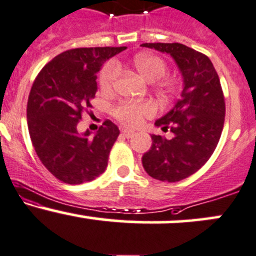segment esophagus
Segmentation results:
<instances>
[{"mask_svg": "<svg viewBox=\"0 0 256 256\" xmlns=\"http://www.w3.org/2000/svg\"><path fill=\"white\" fill-rule=\"evenodd\" d=\"M122 136L126 137V138H131V137L134 134L132 130H128V128H124V130L122 131Z\"/></svg>", "mask_w": 256, "mask_h": 256, "instance_id": "34e87169", "label": "esophagus"}]
</instances>
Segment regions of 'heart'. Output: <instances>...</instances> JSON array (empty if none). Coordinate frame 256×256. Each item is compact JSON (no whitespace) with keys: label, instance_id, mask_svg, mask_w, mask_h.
I'll return each instance as SVG.
<instances>
[{"label":"heart","instance_id":"b5f03b06","mask_svg":"<svg viewBox=\"0 0 256 256\" xmlns=\"http://www.w3.org/2000/svg\"><path fill=\"white\" fill-rule=\"evenodd\" d=\"M134 66L137 72L147 81L154 82L166 74L168 66L158 56L150 53H141L134 60ZM120 74V66L118 62L112 60L103 68L100 76V84L103 91H109L113 87L115 80ZM156 114V106L150 102L122 103L114 109V115L124 125L136 128L144 122L147 118Z\"/></svg>","mask_w":256,"mask_h":256}]
</instances>
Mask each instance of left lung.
I'll return each mask as SVG.
<instances>
[{"instance_id": "8db88e82", "label": "left lung", "mask_w": 256, "mask_h": 256, "mask_svg": "<svg viewBox=\"0 0 256 256\" xmlns=\"http://www.w3.org/2000/svg\"><path fill=\"white\" fill-rule=\"evenodd\" d=\"M168 53L181 72V100L154 125L172 132V138L150 134L152 147L142 156L150 178L178 182L193 175L214 153L224 122L220 78L206 54L182 44H142Z\"/></svg>"}]
</instances>
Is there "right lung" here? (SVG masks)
<instances>
[{
	"label": "right lung",
	"instance_id": "obj_1",
	"mask_svg": "<svg viewBox=\"0 0 256 256\" xmlns=\"http://www.w3.org/2000/svg\"><path fill=\"white\" fill-rule=\"evenodd\" d=\"M126 47L74 48L56 56L34 81L26 118L30 138L42 164L69 184L92 181L104 172L120 131L106 120L92 134L78 132L81 113L97 92V72Z\"/></svg>",
	"mask_w": 256,
	"mask_h": 256
}]
</instances>
